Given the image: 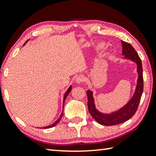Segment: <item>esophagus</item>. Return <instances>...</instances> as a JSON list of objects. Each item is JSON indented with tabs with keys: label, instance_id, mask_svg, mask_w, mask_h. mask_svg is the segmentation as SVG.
<instances>
[{
	"label": "esophagus",
	"instance_id": "obj_1",
	"mask_svg": "<svg viewBox=\"0 0 156 156\" xmlns=\"http://www.w3.org/2000/svg\"><path fill=\"white\" fill-rule=\"evenodd\" d=\"M76 83H77L78 84H81V83H83V81L84 80V76H77V77L76 78Z\"/></svg>",
	"mask_w": 156,
	"mask_h": 156
}]
</instances>
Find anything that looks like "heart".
<instances>
[{
	"label": "heart",
	"instance_id": "obj_1",
	"mask_svg": "<svg viewBox=\"0 0 156 156\" xmlns=\"http://www.w3.org/2000/svg\"><path fill=\"white\" fill-rule=\"evenodd\" d=\"M104 47H105V43H98V44H97L96 48H97L98 49H102L104 48Z\"/></svg>",
	"mask_w": 156,
	"mask_h": 156
}]
</instances>
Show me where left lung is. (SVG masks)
I'll return each mask as SVG.
<instances>
[{"label":"left lung","instance_id":"obj_1","mask_svg":"<svg viewBox=\"0 0 156 156\" xmlns=\"http://www.w3.org/2000/svg\"><path fill=\"white\" fill-rule=\"evenodd\" d=\"M122 45V54L124 56V59L130 60L136 63V72L138 73V79L136 86L135 91L131 99L126 103L118 110L113 111L110 113H103L100 112L96 107L94 93L91 90H87L88 97V109L92 118L98 123L102 125L112 126L119 125V124L126 122L130 119L138 109L142 92H143V76H142V61L138 54H137L135 49L130 44L121 41Z\"/></svg>","mask_w":156,"mask_h":156}]
</instances>
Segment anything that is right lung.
<instances>
[{
	"instance_id": "add662e5",
	"label": "right lung",
	"mask_w": 156,
	"mask_h": 156,
	"mask_svg": "<svg viewBox=\"0 0 156 156\" xmlns=\"http://www.w3.org/2000/svg\"><path fill=\"white\" fill-rule=\"evenodd\" d=\"M30 39H29L28 41H27L25 42V43L23 44V46L25 45V44L27 43V42L30 41ZM71 90H72V85H70L69 86V87L68 89H67V91L65 92V94H64V97H63V107H62V109H64V105H65V100H66V98H67V96H68V94H69V92L71 91ZM62 115H63V109H62V113H61V114H60V117L58 118V119L55 121V122L53 123V124H51V125H49V126H44V127H43V129H49V128H51V127H53V126H56L58 123L59 122H60V120H61V118L62 117Z\"/></svg>"
}]
</instances>
